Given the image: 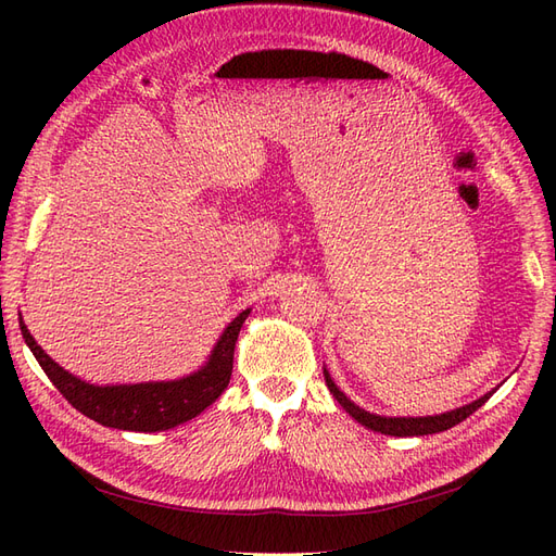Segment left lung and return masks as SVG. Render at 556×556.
Segmentation results:
<instances>
[{
  "mask_svg": "<svg viewBox=\"0 0 556 556\" xmlns=\"http://www.w3.org/2000/svg\"><path fill=\"white\" fill-rule=\"evenodd\" d=\"M325 382L329 387V392L333 394V399L341 403V406L345 408V413H350L352 417L357 419V422L366 429L371 431H378V433H384V435H427V433H439V431H447L452 429L454 425L464 422V419L468 415H473L482 403L490 399L494 392L480 396L478 401L473 403H466V406L462 408H454L450 413H443V415H429V417H384V415H376V413H368L364 408H359L357 403H352L339 387H336V382L331 380V376L327 374L325 368Z\"/></svg>",
  "mask_w": 556,
  "mask_h": 556,
  "instance_id": "1",
  "label": "left lung"
}]
</instances>
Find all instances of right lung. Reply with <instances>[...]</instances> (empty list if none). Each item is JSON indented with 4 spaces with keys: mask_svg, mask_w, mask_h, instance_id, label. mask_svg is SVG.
<instances>
[{
    "mask_svg": "<svg viewBox=\"0 0 556 556\" xmlns=\"http://www.w3.org/2000/svg\"><path fill=\"white\" fill-rule=\"evenodd\" d=\"M250 315V308L231 319L223 331L220 341L215 343L208 362L199 371L162 382H137V384H90L64 371L60 364L50 359L41 345L31 339L23 317L21 331L29 345L31 355L37 357L39 366L46 371L60 394L72 403L76 410L94 422L123 429V431H166L174 429L188 419L204 413L211 403L220 396L231 378L233 348L239 341V331Z\"/></svg>",
    "mask_w": 556,
    "mask_h": 556,
    "instance_id": "obj_1",
    "label": "right lung"
}]
</instances>
